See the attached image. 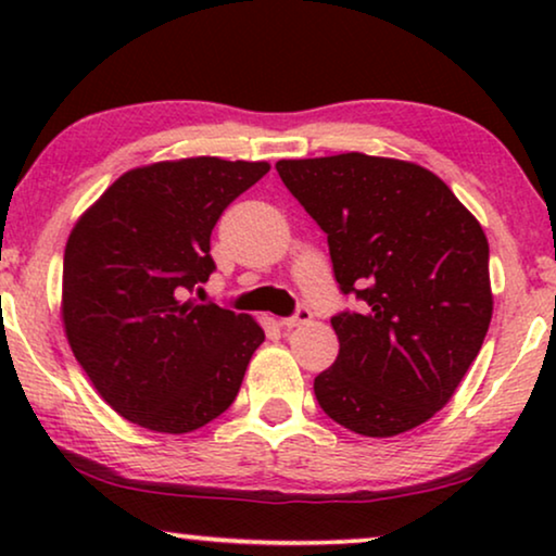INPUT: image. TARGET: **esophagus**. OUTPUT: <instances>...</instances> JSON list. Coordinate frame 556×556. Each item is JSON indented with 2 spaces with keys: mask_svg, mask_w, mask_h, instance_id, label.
Returning a JSON list of instances; mask_svg holds the SVG:
<instances>
[{
  "mask_svg": "<svg viewBox=\"0 0 556 556\" xmlns=\"http://www.w3.org/2000/svg\"><path fill=\"white\" fill-rule=\"evenodd\" d=\"M311 318H314V314H311V311L306 308V306H301L299 311H295L293 316H288V318H283V321H280V326H283V329H299V326H303V324H308Z\"/></svg>",
  "mask_w": 556,
  "mask_h": 556,
  "instance_id": "esophagus-1",
  "label": "esophagus"
}]
</instances>
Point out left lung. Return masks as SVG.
<instances>
[{
	"mask_svg": "<svg viewBox=\"0 0 556 556\" xmlns=\"http://www.w3.org/2000/svg\"><path fill=\"white\" fill-rule=\"evenodd\" d=\"M276 169L329 238L333 276L359 311L333 316L339 356L314 379L333 422L392 438L451 402L493 314L489 240L443 179L359 151Z\"/></svg>",
	"mask_w": 556,
	"mask_h": 556,
	"instance_id": "obj_1",
	"label": "left lung"
}]
</instances>
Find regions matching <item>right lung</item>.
I'll return each instance as SVG.
<instances>
[{"label": "right lung", "mask_w": 556, "mask_h": 556, "mask_svg": "<svg viewBox=\"0 0 556 556\" xmlns=\"http://www.w3.org/2000/svg\"><path fill=\"white\" fill-rule=\"evenodd\" d=\"M268 162L192 156L121 174L75 223L63 261V326L75 359L121 417L200 430L238 397L261 324L187 299L215 270L210 235Z\"/></svg>", "instance_id": "add662e5"}]
</instances>
